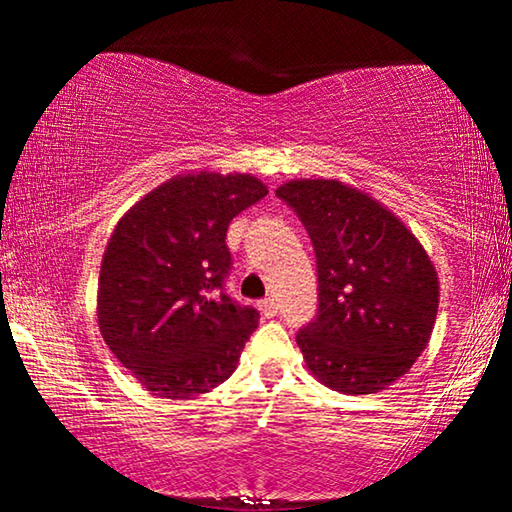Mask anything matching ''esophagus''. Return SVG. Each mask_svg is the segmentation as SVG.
<instances>
[{"mask_svg":"<svg viewBox=\"0 0 512 512\" xmlns=\"http://www.w3.org/2000/svg\"><path fill=\"white\" fill-rule=\"evenodd\" d=\"M258 310H261V314H263L265 319L277 317V303H275V298H265V300H261V303H258Z\"/></svg>","mask_w":512,"mask_h":512,"instance_id":"34e87169","label":"esophagus"}]
</instances>
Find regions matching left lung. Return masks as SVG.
Wrapping results in <instances>:
<instances>
[{
    "instance_id": "1",
    "label": "left lung",
    "mask_w": 512,
    "mask_h": 512,
    "mask_svg": "<svg viewBox=\"0 0 512 512\" xmlns=\"http://www.w3.org/2000/svg\"><path fill=\"white\" fill-rule=\"evenodd\" d=\"M317 256L319 310L296 335L307 368L342 394H377L426 349L438 312V275L403 221L335 179L277 188Z\"/></svg>"
}]
</instances>
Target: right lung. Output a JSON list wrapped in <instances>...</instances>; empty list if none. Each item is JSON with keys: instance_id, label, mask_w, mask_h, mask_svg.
Masks as SVG:
<instances>
[{"instance_id": "right-lung-1", "label": "right lung", "mask_w": 512, "mask_h": 512, "mask_svg": "<svg viewBox=\"0 0 512 512\" xmlns=\"http://www.w3.org/2000/svg\"><path fill=\"white\" fill-rule=\"evenodd\" d=\"M268 195L251 174H179L118 221L97 284L111 352L158 398L207 394L237 368L258 312L230 298V221Z\"/></svg>"}]
</instances>
